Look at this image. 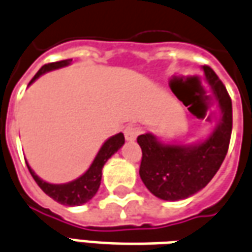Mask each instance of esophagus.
<instances>
[{
  "label": "esophagus",
  "mask_w": 252,
  "mask_h": 252,
  "mask_svg": "<svg viewBox=\"0 0 252 252\" xmlns=\"http://www.w3.org/2000/svg\"><path fill=\"white\" fill-rule=\"evenodd\" d=\"M140 132H142V128H140V126H136V124H129V126H126V128L124 129V135H126V140L133 142V140L140 135Z\"/></svg>",
  "instance_id": "1"
}]
</instances>
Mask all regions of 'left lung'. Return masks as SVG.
Wrapping results in <instances>:
<instances>
[{"label":"left lung","mask_w":252,"mask_h":252,"mask_svg":"<svg viewBox=\"0 0 252 252\" xmlns=\"http://www.w3.org/2000/svg\"><path fill=\"white\" fill-rule=\"evenodd\" d=\"M218 102L220 121L202 142L163 143L146 132L138 136L142 149L139 175L144 186L163 200L186 199L205 188L224 161L232 133V101L222 82L210 66H202Z\"/></svg>","instance_id":"left-lung-1"}]
</instances>
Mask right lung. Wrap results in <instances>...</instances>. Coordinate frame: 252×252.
Masks as SVG:
<instances>
[{
	"label": "right lung",
	"mask_w": 252,
	"mask_h": 252,
	"mask_svg": "<svg viewBox=\"0 0 252 252\" xmlns=\"http://www.w3.org/2000/svg\"><path fill=\"white\" fill-rule=\"evenodd\" d=\"M71 61L72 60H63V61L43 65L39 71L36 72V75L32 77V80L30 82V84L35 82L40 75H43L46 72L54 71V69L64 68L66 65L71 64ZM124 142H126V139H124V135L121 132L112 136V138H109L105 143L102 144V147L98 151V154L94 158L93 163L90 165V168L84 172L83 175L80 176V177H77L76 180H72L69 183H65V184H52V183L42 180L27 163L28 170H30L31 176L34 177V180L36 181V184L40 187V189L46 195H49L52 199L56 200V202H59V203L65 206L84 205L90 199L94 198V195H95L98 188L101 186L102 168H103V165L106 163V161L113 156L116 151L120 150Z\"/></svg>",
	"instance_id": "obj_1"
}]
</instances>
